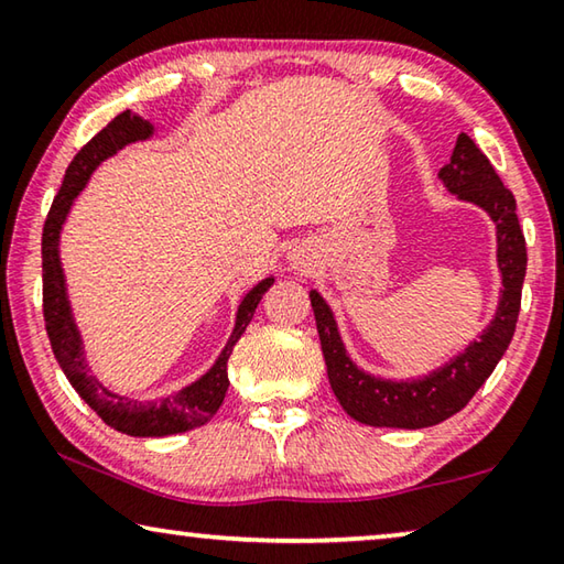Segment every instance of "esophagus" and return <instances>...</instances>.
I'll return each mask as SVG.
<instances>
[{"instance_id":"obj_1","label":"esophagus","mask_w":564,"mask_h":564,"mask_svg":"<svg viewBox=\"0 0 564 564\" xmlns=\"http://www.w3.org/2000/svg\"><path fill=\"white\" fill-rule=\"evenodd\" d=\"M291 263H293V269H299V271H303L305 269V265H308V263H305V259H303V256H291Z\"/></svg>"}]
</instances>
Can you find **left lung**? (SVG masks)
Segmentation results:
<instances>
[{
	"label": "left lung",
	"mask_w": 564,
	"mask_h": 564,
	"mask_svg": "<svg viewBox=\"0 0 564 564\" xmlns=\"http://www.w3.org/2000/svg\"><path fill=\"white\" fill-rule=\"evenodd\" d=\"M443 186L465 204L482 208L495 224L498 236V271H500V301L498 311L477 340L463 352H457L445 366L431 370L423 378L390 380L370 376L358 368L343 346L336 316L323 295L313 289L311 305L316 316L323 358H326L328 380L343 410L358 423L373 427H405L420 431L443 423L457 410H463L508 350L514 323H518L524 269H528V248L514 214V196L502 186L492 164L475 141L460 133L455 141L453 156L437 171Z\"/></svg>",
	"instance_id": "obj_1"
}]
</instances>
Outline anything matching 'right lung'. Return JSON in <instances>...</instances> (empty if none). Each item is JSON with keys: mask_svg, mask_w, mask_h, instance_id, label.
Listing matches in <instances>:
<instances>
[{"mask_svg": "<svg viewBox=\"0 0 564 564\" xmlns=\"http://www.w3.org/2000/svg\"><path fill=\"white\" fill-rule=\"evenodd\" d=\"M154 123L139 117L137 111H121L117 119H111L97 137H94L87 147L66 169L59 194H56L54 204L50 208V216L44 221L42 234V281H44V323L46 336H50L54 358L64 370L66 380L72 388L82 395L94 413H97L104 423L111 425L113 431L127 433L131 437H164L194 431L198 425H206L208 420L216 415L221 408L226 390H228V358L231 350L243 336L248 323H251L256 305L261 303L263 293L271 289L275 281L273 275L263 279L248 291L236 311V323L231 330V338L226 340L224 350L212 368L206 370L202 378L194 383L176 390L174 395H164L156 400H137L121 393H113L101 380L91 373L87 352H84V340L79 326H76L69 293H66V275L62 269L59 256V238L62 228L66 224L76 196L82 194L84 186L89 184L94 171H97L104 161L119 154L123 147L137 144V141H149L154 137Z\"/></svg>", "mask_w": 564, "mask_h": 564, "instance_id": "1", "label": "right lung"}]
</instances>
